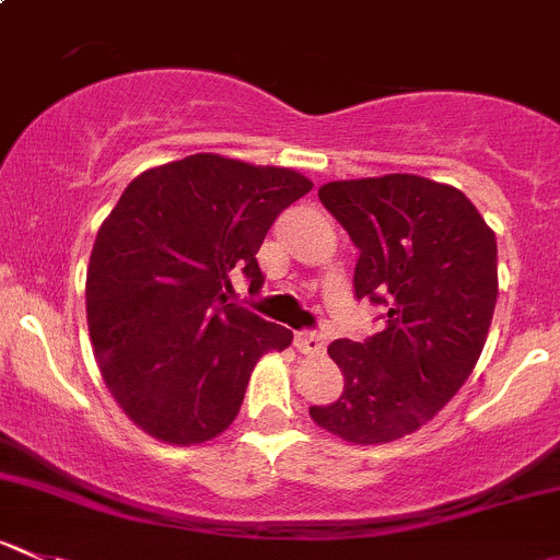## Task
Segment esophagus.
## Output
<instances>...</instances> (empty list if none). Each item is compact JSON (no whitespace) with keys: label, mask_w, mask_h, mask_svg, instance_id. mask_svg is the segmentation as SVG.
<instances>
[{"label":"esophagus","mask_w":560,"mask_h":560,"mask_svg":"<svg viewBox=\"0 0 560 560\" xmlns=\"http://www.w3.org/2000/svg\"><path fill=\"white\" fill-rule=\"evenodd\" d=\"M295 347L306 355H317L325 350V336L317 330H301V334H295Z\"/></svg>","instance_id":"obj_1"}]
</instances>
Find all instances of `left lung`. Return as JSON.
Here are the masks:
<instances>
[{
  "label": "left lung",
  "mask_w": 560,
  "mask_h": 560,
  "mask_svg": "<svg viewBox=\"0 0 560 560\" xmlns=\"http://www.w3.org/2000/svg\"><path fill=\"white\" fill-rule=\"evenodd\" d=\"M358 246L355 298L385 308V328L328 352L345 374L314 424L372 446L421 430L474 372L498 301L495 232L459 188L418 175L336 180L319 188Z\"/></svg>",
  "instance_id": "left-lung-1"
}]
</instances>
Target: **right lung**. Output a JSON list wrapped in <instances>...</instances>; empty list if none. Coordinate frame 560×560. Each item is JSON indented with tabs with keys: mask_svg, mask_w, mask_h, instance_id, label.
I'll use <instances>...</instances> for the list:
<instances>
[{
	"mask_svg": "<svg viewBox=\"0 0 560 560\" xmlns=\"http://www.w3.org/2000/svg\"><path fill=\"white\" fill-rule=\"evenodd\" d=\"M312 180L215 153L142 172L97 230L86 325L114 401L172 446L219 438L235 421L259 358L292 330L226 301L230 276L262 287L257 252Z\"/></svg>",
	"mask_w": 560,
	"mask_h": 560,
	"instance_id": "add662e5",
	"label": "right lung"
}]
</instances>
